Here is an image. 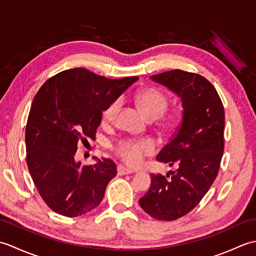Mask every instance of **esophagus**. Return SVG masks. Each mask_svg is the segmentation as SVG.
Returning a JSON list of instances; mask_svg holds the SVG:
<instances>
[{"instance_id": "34e87169", "label": "esophagus", "mask_w": 256, "mask_h": 256, "mask_svg": "<svg viewBox=\"0 0 256 256\" xmlns=\"http://www.w3.org/2000/svg\"><path fill=\"white\" fill-rule=\"evenodd\" d=\"M132 172H135V170H131V168L124 167L122 165H118V175H126V174H132Z\"/></svg>"}]
</instances>
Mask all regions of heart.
<instances>
[{"instance_id": "heart-1", "label": "heart", "mask_w": 256, "mask_h": 256, "mask_svg": "<svg viewBox=\"0 0 256 256\" xmlns=\"http://www.w3.org/2000/svg\"><path fill=\"white\" fill-rule=\"evenodd\" d=\"M138 101L145 116L150 120L160 118L165 113L168 106L167 96L156 88H148L140 92L138 96ZM121 104V98H118L108 103L102 112V121L104 123H111L116 118ZM174 121H175V116H170L166 120V123L172 124ZM114 150L120 158L126 164L138 166L143 162L144 156L154 153L155 145L150 140L124 138L116 144Z\"/></svg>"}]
</instances>
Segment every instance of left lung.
I'll return each mask as SVG.
<instances>
[{"label":"left lung","instance_id":"1","mask_svg":"<svg viewBox=\"0 0 256 256\" xmlns=\"http://www.w3.org/2000/svg\"><path fill=\"white\" fill-rule=\"evenodd\" d=\"M182 98V118L156 160L175 165V172L152 174L148 192L138 200L150 216L182 218L197 206L218 176L224 150V108L216 88L198 74L170 70L150 76Z\"/></svg>","mask_w":256,"mask_h":256}]
</instances>
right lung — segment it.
Here are the masks:
<instances>
[{
  "instance_id": "right-lung-1",
  "label": "right lung",
  "mask_w": 256,
  "mask_h": 256,
  "mask_svg": "<svg viewBox=\"0 0 256 256\" xmlns=\"http://www.w3.org/2000/svg\"><path fill=\"white\" fill-rule=\"evenodd\" d=\"M138 79H108L74 68L55 74L38 90L26 125V160L38 192L52 211L72 218L100 204L106 184L116 176V162L103 158L81 166L74 154L78 143L96 138L108 103Z\"/></svg>"
}]
</instances>
